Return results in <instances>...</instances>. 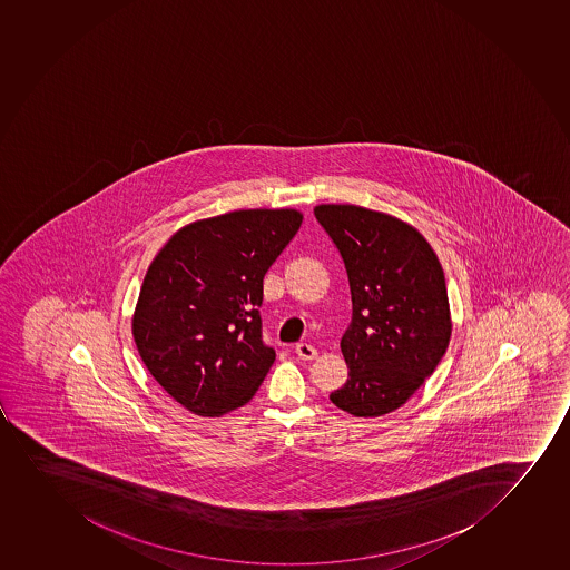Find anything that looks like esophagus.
Instances as JSON below:
<instances>
[{"instance_id":"obj_1","label":"esophagus","mask_w":570,"mask_h":570,"mask_svg":"<svg viewBox=\"0 0 570 570\" xmlns=\"http://www.w3.org/2000/svg\"><path fill=\"white\" fill-rule=\"evenodd\" d=\"M295 354L299 355V360L313 362V360H316V355H318V350L314 348L313 344L299 343L295 346Z\"/></svg>"}]
</instances>
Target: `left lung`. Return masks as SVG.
Listing matches in <instances>:
<instances>
[{
	"instance_id": "left-lung-1",
	"label": "left lung",
	"mask_w": 570,
	"mask_h": 570,
	"mask_svg": "<svg viewBox=\"0 0 570 570\" xmlns=\"http://www.w3.org/2000/svg\"><path fill=\"white\" fill-rule=\"evenodd\" d=\"M343 257L352 322L341 338L348 380L331 403L384 416L416 393L446 352L452 320L444 271L416 227L357 205L314 208Z\"/></svg>"
}]
</instances>
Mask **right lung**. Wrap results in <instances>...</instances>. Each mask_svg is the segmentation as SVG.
<instances>
[{"mask_svg":"<svg viewBox=\"0 0 570 570\" xmlns=\"http://www.w3.org/2000/svg\"><path fill=\"white\" fill-rule=\"evenodd\" d=\"M295 208H248L180 227L154 257L135 344L159 386L197 416L248 403L275 363L262 338L264 276L294 239Z\"/></svg>","mask_w":570,"mask_h":570,"instance_id":"1","label":"right lung"}]
</instances>
